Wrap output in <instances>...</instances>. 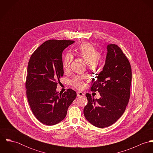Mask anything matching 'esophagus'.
Returning <instances> with one entry per match:
<instances>
[{
	"instance_id": "obj_1",
	"label": "esophagus",
	"mask_w": 153,
	"mask_h": 153,
	"mask_svg": "<svg viewBox=\"0 0 153 153\" xmlns=\"http://www.w3.org/2000/svg\"><path fill=\"white\" fill-rule=\"evenodd\" d=\"M85 94L82 92H77V96L78 97H82V96H84Z\"/></svg>"
}]
</instances>
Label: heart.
Masks as SVG:
<instances>
[{"label": "heart", "mask_w": 153, "mask_h": 153, "mask_svg": "<svg viewBox=\"0 0 153 153\" xmlns=\"http://www.w3.org/2000/svg\"><path fill=\"white\" fill-rule=\"evenodd\" d=\"M77 55L84 59L88 65V68L92 71H96L103 65L104 58L100 55V52L92 45L89 43L81 44L76 51ZM73 59V55L66 53L63 57L62 67L64 71L69 70ZM71 84L78 89H82L85 86L84 78L81 76H75L71 81Z\"/></svg>", "instance_id": "heart-1"}]
</instances>
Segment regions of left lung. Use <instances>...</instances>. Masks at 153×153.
Masks as SVG:
<instances>
[{"label":"left lung","instance_id":"1","mask_svg":"<svg viewBox=\"0 0 153 153\" xmlns=\"http://www.w3.org/2000/svg\"><path fill=\"white\" fill-rule=\"evenodd\" d=\"M107 51L103 70L97 74L91 88V91H98L101 98L94 100L86 94L88 104L84 109L86 119L99 128L115 123L124 112L130 98V63L117 45H108Z\"/></svg>","mask_w":153,"mask_h":153}]
</instances>
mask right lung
<instances>
[{"label":"right lung","mask_w":153,"mask_h":153,"mask_svg":"<svg viewBox=\"0 0 153 153\" xmlns=\"http://www.w3.org/2000/svg\"><path fill=\"white\" fill-rule=\"evenodd\" d=\"M70 40H48L31 55L25 83L26 97L36 118L47 126L62 121L69 105L76 97L69 88L63 94L56 92L58 82L64 75L62 53Z\"/></svg>","instance_id":"obj_1"}]
</instances>
